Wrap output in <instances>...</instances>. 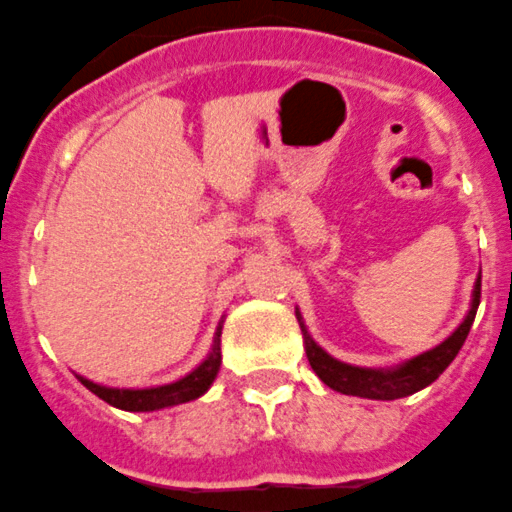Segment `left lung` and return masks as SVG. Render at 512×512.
Instances as JSON below:
<instances>
[{"instance_id": "obj_1", "label": "left lung", "mask_w": 512, "mask_h": 512, "mask_svg": "<svg viewBox=\"0 0 512 512\" xmlns=\"http://www.w3.org/2000/svg\"><path fill=\"white\" fill-rule=\"evenodd\" d=\"M478 305H480V277L475 280L473 302H470L468 315H465V320L460 322L458 330H455L448 340L435 345L433 350L423 352V355L418 357H410V360H405L403 365L390 367V370H372V367H357V365H347V362L335 360V357L327 355V352L312 340L307 327L302 325L300 312H297V322H300L302 337H305L307 360H310L315 375L325 382L327 388L337 390V393L342 395H357V398H367V400H398L428 388L430 382H435L440 375H443L445 367L455 360V355H458L460 347H463L465 337H468L470 327H473Z\"/></svg>"}]
</instances>
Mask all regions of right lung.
<instances>
[{
    "label": "right lung",
    "mask_w": 512,
    "mask_h": 512,
    "mask_svg": "<svg viewBox=\"0 0 512 512\" xmlns=\"http://www.w3.org/2000/svg\"><path fill=\"white\" fill-rule=\"evenodd\" d=\"M220 335L222 325L217 327L215 342H212V350L190 375L180 377V380L170 382V385H157V388H142V390H130V388H107V385H97V382L87 380V377L77 375V380L82 382L84 388L92 390L97 398H102L104 403H109L112 408L127 410V413H152V410L172 408V405L190 403L197 400L200 395H205L210 390V385L215 382L217 372H220Z\"/></svg>",
    "instance_id": "obj_1"
}]
</instances>
